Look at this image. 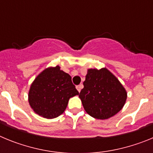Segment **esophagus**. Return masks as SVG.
I'll return each mask as SVG.
<instances>
[{
  "label": "esophagus",
  "mask_w": 153,
  "mask_h": 153,
  "mask_svg": "<svg viewBox=\"0 0 153 153\" xmlns=\"http://www.w3.org/2000/svg\"><path fill=\"white\" fill-rule=\"evenodd\" d=\"M76 90H78V92H80L81 90H82V88H83V84L78 85V86H76Z\"/></svg>",
  "instance_id": "1"
}]
</instances>
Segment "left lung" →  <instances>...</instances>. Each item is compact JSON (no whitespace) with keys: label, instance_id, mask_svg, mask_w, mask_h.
Segmentation results:
<instances>
[{"label":"left lung","instance_id":"left-lung-1","mask_svg":"<svg viewBox=\"0 0 153 153\" xmlns=\"http://www.w3.org/2000/svg\"><path fill=\"white\" fill-rule=\"evenodd\" d=\"M79 94L86 112L98 120L113 117L125 105L127 93L119 79L106 68L89 69Z\"/></svg>","mask_w":153,"mask_h":153}]
</instances>
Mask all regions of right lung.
Here are the masks:
<instances>
[{"mask_svg":"<svg viewBox=\"0 0 153 153\" xmlns=\"http://www.w3.org/2000/svg\"><path fill=\"white\" fill-rule=\"evenodd\" d=\"M79 92L71 76L59 66L42 71L32 83L28 101L33 111L46 119H53L64 112L71 97Z\"/></svg>","mask_w":153,"mask_h":153,"instance_id":"obj_1","label":"right lung"}]
</instances>
